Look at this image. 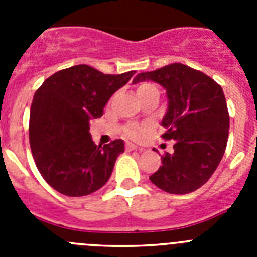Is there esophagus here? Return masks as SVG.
Here are the masks:
<instances>
[{
  "label": "esophagus",
  "instance_id": "esophagus-1",
  "mask_svg": "<svg viewBox=\"0 0 257 257\" xmlns=\"http://www.w3.org/2000/svg\"><path fill=\"white\" fill-rule=\"evenodd\" d=\"M135 149H138V147H136L135 144H133V143H126V151H135Z\"/></svg>",
  "mask_w": 257,
  "mask_h": 257
}]
</instances>
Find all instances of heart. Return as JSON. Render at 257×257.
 Here are the masks:
<instances>
[{"label":"heart","instance_id":"obj_1","mask_svg":"<svg viewBox=\"0 0 257 257\" xmlns=\"http://www.w3.org/2000/svg\"><path fill=\"white\" fill-rule=\"evenodd\" d=\"M152 91H158V90H157L156 86L152 85V83L144 82L138 87V96H142V95L147 94V92H152ZM124 134H126L128 138H131V139H138V138L142 136L143 128L139 126V124L130 123L124 127Z\"/></svg>","mask_w":257,"mask_h":257}]
</instances>
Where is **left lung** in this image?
Segmentation results:
<instances>
[{
    "mask_svg": "<svg viewBox=\"0 0 257 257\" xmlns=\"http://www.w3.org/2000/svg\"><path fill=\"white\" fill-rule=\"evenodd\" d=\"M154 81L169 99L162 119L165 140H174V152L165 153L162 166L149 176L171 194H187L201 188L217 169L225 153L229 113L222 88L201 70L174 63L139 73L133 83Z\"/></svg>",
    "mask_w": 257,
    "mask_h": 257,
    "instance_id": "obj_1",
    "label": "left lung"
}]
</instances>
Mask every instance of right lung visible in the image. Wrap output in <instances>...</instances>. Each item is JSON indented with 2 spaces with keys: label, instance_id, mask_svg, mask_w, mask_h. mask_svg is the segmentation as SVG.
Wrapping results in <instances>:
<instances>
[{
  "label": "right lung",
  "instance_id": "right-lung-1",
  "mask_svg": "<svg viewBox=\"0 0 257 257\" xmlns=\"http://www.w3.org/2000/svg\"><path fill=\"white\" fill-rule=\"evenodd\" d=\"M135 70L104 74L86 64L61 69L40 86L31 105L29 143L38 171L50 187L68 197L88 196L112 175L122 139L96 145L90 119L100 118L104 106Z\"/></svg>",
  "mask_w": 257,
  "mask_h": 257
}]
</instances>
